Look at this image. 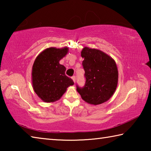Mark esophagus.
Instances as JSON below:
<instances>
[{"label": "esophagus", "mask_w": 151, "mask_h": 151, "mask_svg": "<svg viewBox=\"0 0 151 151\" xmlns=\"http://www.w3.org/2000/svg\"><path fill=\"white\" fill-rule=\"evenodd\" d=\"M72 79H73V81L74 83H75V81H76V77H75V76H72Z\"/></svg>", "instance_id": "esophagus-1"}]
</instances>
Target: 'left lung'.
Segmentation results:
<instances>
[{
  "instance_id": "left-lung-1",
  "label": "left lung",
  "mask_w": 151,
  "mask_h": 151,
  "mask_svg": "<svg viewBox=\"0 0 151 151\" xmlns=\"http://www.w3.org/2000/svg\"><path fill=\"white\" fill-rule=\"evenodd\" d=\"M86 78L83 87L76 85L82 99L97 105L109 100L116 88L119 73L115 61L100 50L85 47L81 51Z\"/></svg>"
}]
</instances>
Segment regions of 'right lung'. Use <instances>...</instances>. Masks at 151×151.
<instances>
[{
  "label": "right lung",
  "instance_id": "add662e5",
  "mask_svg": "<svg viewBox=\"0 0 151 151\" xmlns=\"http://www.w3.org/2000/svg\"><path fill=\"white\" fill-rule=\"evenodd\" d=\"M68 48H48L38 55L32 68V87L36 94L45 103L61 98L74 82L65 75L66 68L59 61L68 53Z\"/></svg>",
  "mask_w": 151,
  "mask_h": 151
}]
</instances>
